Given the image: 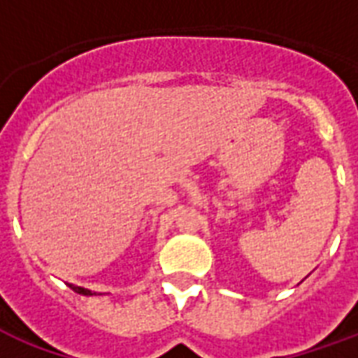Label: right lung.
I'll return each instance as SVG.
<instances>
[{
    "mask_svg": "<svg viewBox=\"0 0 358 358\" xmlns=\"http://www.w3.org/2000/svg\"><path fill=\"white\" fill-rule=\"evenodd\" d=\"M71 287H73L76 293H80V295H94V293L90 292V289H86V287H80V285H71Z\"/></svg>",
    "mask_w": 358,
    "mask_h": 358,
    "instance_id": "add662e5",
    "label": "right lung"
}]
</instances>
